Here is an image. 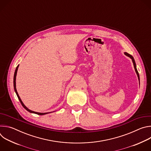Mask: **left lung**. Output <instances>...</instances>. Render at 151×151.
Listing matches in <instances>:
<instances>
[{
    "label": "left lung",
    "instance_id": "left-lung-1",
    "mask_svg": "<svg viewBox=\"0 0 151 151\" xmlns=\"http://www.w3.org/2000/svg\"><path fill=\"white\" fill-rule=\"evenodd\" d=\"M124 54H125V55H127V56L129 57H130V58L132 60V61H133V65H134V68L135 71H136V74H137V77H138V79H139V83H140V78H139V73H138V71H137V68H136V63H135V61H134V59L132 55H130V54H128L127 52H124Z\"/></svg>",
    "mask_w": 151,
    "mask_h": 151
}]
</instances>
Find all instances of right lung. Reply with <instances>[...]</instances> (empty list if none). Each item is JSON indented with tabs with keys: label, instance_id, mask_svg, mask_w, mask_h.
I'll return each instance as SVG.
<instances>
[{
	"label": "right lung",
	"instance_id": "add662e5",
	"mask_svg": "<svg viewBox=\"0 0 151 151\" xmlns=\"http://www.w3.org/2000/svg\"><path fill=\"white\" fill-rule=\"evenodd\" d=\"M18 66H19V65H18V66L16 68V69H15V73H14V90H15V93H16V94H17V97H18V100H19V101H20V103H21V104H22V106H23V107L24 108L26 109V110H27L28 112H30V113H33V114H37V115H45V114H49V113H51V112H46V113H40V112H34V111H31V110H30V109H29L24 104V103H23V101H21V99H20V97H19V95H18V92H17V89H16V76H17V70H18Z\"/></svg>",
	"mask_w": 151,
	"mask_h": 151
}]
</instances>
